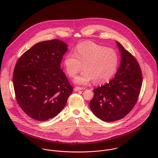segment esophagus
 Returning a JSON list of instances; mask_svg holds the SVG:
<instances>
[{
    "instance_id": "esophagus-1",
    "label": "esophagus",
    "mask_w": 158,
    "mask_h": 158,
    "mask_svg": "<svg viewBox=\"0 0 158 158\" xmlns=\"http://www.w3.org/2000/svg\"><path fill=\"white\" fill-rule=\"evenodd\" d=\"M83 88L82 87H75L74 89V91H81V90H82Z\"/></svg>"
}]
</instances>
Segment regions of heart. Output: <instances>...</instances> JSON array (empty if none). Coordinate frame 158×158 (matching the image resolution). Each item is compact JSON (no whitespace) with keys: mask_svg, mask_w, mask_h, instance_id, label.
<instances>
[{"mask_svg":"<svg viewBox=\"0 0 158 158\" xmlns=\"http://www.w3.org/2000/svg\"><path fill=\"white\" fill-rule=\"evenodd\" d=\"M119 57L115 50L86 41L77 45L74 54H67L63 60L66 73L74 77L82 69L81 74L74 79L77 84L85 85L94 80L95 84L109 81L118 69Z\"/></svg>","mask_w":158,"mask_h":158,"instance_id":"b5f03b06","label":"heart"}]
</instances>
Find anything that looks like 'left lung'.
Wrapping results in <instances>:
<instances>
[{
    "label": "left lung",
    "instance_id": "obj_1",
    "mask_svg": "<svg viewBox=\"0 0 158 158\" xmlns=\"http://www.w3.org/2000/svg\"><path fill=\"white\" fill-rule=\"evenodd\" d=\"M117 45L121 61L114 78L94 88L89 102L93 114L106 122L119 120L129 113L138 101L143 83L141 69L136 58L119 42Z\"/></svg>",
    "mask_w": 158,
    "mask_h": 158
}]
</instances>
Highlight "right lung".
<instances>
[{"mask_svg":"<svg viewBox=\"0 0 158 158\" xmlns=\"http://www.w3.org/2000/svg\"><path fill=\"white\" fill-rule=\"evenodd\" d=\"M67 46L58 39L39 42L15 64L13 84L17 102L35 120L47 121L56 116L73 93V87L60 64Z\"/></svg>","mask_w":158,"mask_h":158,"instance_id":"right-lung-1","label":"right lung"}]
</instances>
